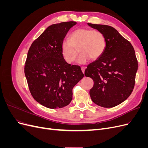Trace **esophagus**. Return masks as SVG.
<instances>
[{
  "label": "esophagus",
  "mask_w": 148,
  "mask_h": 148,
  "mask_svg": "<svg viewBox=\"0 0 148 148\" xmlns=\"http://www.w3.org/2000/svg\"><path fill=\"white\" fill-rule=\"evenodd\" d=\"M81 69H82V72L83 73H84V70H85V67H84V66H82V68H81Z\"/></svg>",
  "instance_id": "obj_1"
}]
</instances>
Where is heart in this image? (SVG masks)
Segmentation results:
<instances>
[{
    "label": "heart",
    "mask_w": 148,
    "mask_h": 148,
    "mask_svg": "<svg viewBox=\"0 0 148 148\" xmlns=\"http://www.w3.org/2000/svg\"><path fill=\"white\" fill-rule=\"evenodd\" d=\"M107 47V40L101 31L92 29L79 28L73 31L69 41H64L60 46V52L67 64H71L82 53L78 60L84 64L89 59L96 60L103 55Z\"/></svg>",
    "instance_id": "heart-1"
}]
</instances>
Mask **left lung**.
Segmentation results:
<instances>
[{
    "label": "left lung",
    "instance_id": "left-lung-1",
    "mask_svg": "<svg viewBox=\"0 0 148 148\" xmlns=\"http://www.w3.org/2000/svg\"><path fill=\"white\" fill-rule=\"evenodd\" d=\"M88 24L101 31L107 40L104 53L84 71L94 82L89 95L96 104L114 107L126 100L135 86L138 67L135 52L132 44L112 26Z\"/></svg>",
    "mask_w": 148,
    "mask_h": 148
}]
</instances>
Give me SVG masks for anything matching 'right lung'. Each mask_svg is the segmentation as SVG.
Returning <instances> with one entry per match:
<instances>
[{
  "mask_svg": "<svg viewBox=\"0 0 148 148\" xmlns=\"http://www.w3.org/2000/svg\"><path fill=\"white\" fill-rule=\"evenodd\" d=\"M75 21L49 26L31 44L25 74L33 97L49 109H60L72 100L73 88L83 77L80 66L64 60L60 46Z\"/></svg>",
  "mask_w": 148,
  "mask_h": 148,
  "instance_id": "1",
  "label": "right lung"
}]
</instances>
